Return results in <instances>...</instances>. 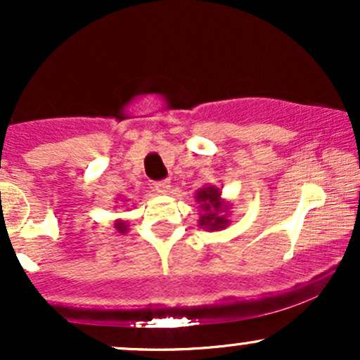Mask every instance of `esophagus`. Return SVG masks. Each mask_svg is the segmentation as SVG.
<instances>
[{"mask_svg":"<svg viewBox=\"0 0 360 360\" xmlns=\"http://www.w3.org/2000/svg\"><path fill=\"white\" fill-rule=\"evenodd\" d=\"M154 189L159 194H167L171 191V183L169 181H157V183H154Z\"/></svg>","mask_w":360,"mask_h":360,"instance_id":"34e87169","label":"esophagus"}]
</instances>
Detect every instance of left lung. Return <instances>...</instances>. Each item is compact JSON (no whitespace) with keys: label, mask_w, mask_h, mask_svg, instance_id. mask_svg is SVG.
I'll use <instances>...</instances> for the list:
<instances>
[{"label":"left lung","mask_w":360,"mask_h":360,"mask_svg":"<svg viewBox=\"0 0 360 360\" xmlns=\"http://www.w3.org/2000/svg\"><path fill=\"white\" fill-rule=\"evenodd\" d=\"M196 201L200 203V226L206 230H223L229 225V203L221 200L220 189L214 186H206V188L198 189Z\"/></svg>","instance_id":"left-lung-1"}]
</instances>
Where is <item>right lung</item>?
I'll return each instance as SVG.
<instances>
[{
	"label": "right lung",
	"mask_w": 360,
	"mask_h": 360,
	"mask_svg": "<svg viewBox=\"0 0 360 360\" xmlns=\"http://www.w3.org/2000/svg\"><path fill=\"white\" fill-rule=\"evenodd\" d=\"M117 229H118V232H125V230H127V226L123 225L122 221H118V223H117Z\"/></svg>",
	"instance_id": "right-lung-1"
}]
</instances>
